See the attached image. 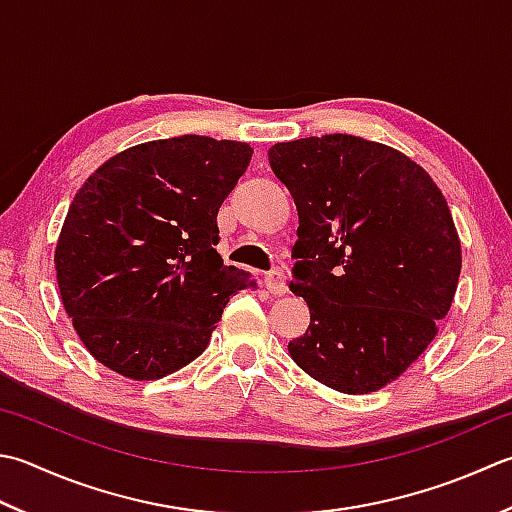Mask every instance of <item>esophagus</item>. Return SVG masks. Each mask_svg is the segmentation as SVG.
Instances as JSON below:
<instances>
[{"label": "esophagus", "instance_id": "obj_1", "mask_svg": "<svg viewBox=\"0 0 512 512\" xmlns=\"http://www.w3.org/2000/svg\"><path fill=\"white\" fill-rule=\"evenodd\" d=\"M264 282H266V288L270 290V295H277V297L286 295L288 286H286V273L282 268H275V270H270V273H266Z\"/></svg>", "mask_w": 512, "mask_h": 512}]
</instances>
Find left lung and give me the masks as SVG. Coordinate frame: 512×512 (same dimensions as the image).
Wrapping results in <instances>:
<instances>
[{"label":"left lung","instance_id":"8db88e82","mask_svg":"<svg viewBox=\"0 0 512 512\" xmlns=\"http://www.w3.org/2000/svg\"><path fill=\"white\" fill-rule=\"evenodd\" d=\"M268 162L295 199L290 290L310 308L290 357L339 393H375L453 304L462 244L442 190L404 153L355 135L275 144Z\"/></svg>","mask_w":512,"mask_h":512}]
</instances>
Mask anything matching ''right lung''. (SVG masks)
<instances>
[{
  "label": "right lung",
  "instance_id": "add662e5",
  "mask_svg": "<svg viewBox=\"0 0 512 512\" xmlns=\"http://www.w3.org/2000/svg\"><path fill=\"white\" fill-rule=\"evenodd\" d=\"M253 157L202 135L126 148L90 175L55 248L59 295L99 364L135 382L206 350L246 270L224 266L217 210Z\"/></svg>",
  "mask_w": 512,
  "mask_h": 512
}]
</instances>
